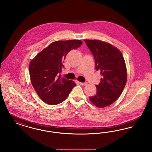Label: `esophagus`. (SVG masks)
<instances>
[{
  "label": "esophagus",
  "instance_id": "obj_1",
  "mask_svg": "<svg viewBox=\"0 0 152 152\" xmlns=\"http://www.w3.org/2000/svg\"><path fill=\"white\" fill-rule=\"evenodd\" d=\"M79 83L81 86H86L87 84V82H85V83Z\"/></svg>",
  "mask_w": 152,
  "mask_h": 152
}]
</instances>
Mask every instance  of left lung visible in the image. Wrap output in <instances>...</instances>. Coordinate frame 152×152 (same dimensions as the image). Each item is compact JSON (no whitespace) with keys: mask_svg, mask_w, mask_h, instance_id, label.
Wrapping results in <instances>:
<instances>
[{"mask_svg":"<svg viewBox=\"0 0 152 152\" xmlns=\"http://www.w3.org/2000/svg\"><path fill=\"white\" fill-rule=\"evenodd\" d=\"M84 42L94 55L96 71L102 76L96 86V94L89 99L97 107L104 108L116 101L123 92L127 80L125 60L121 52L110 44L97 40Z\"/></svg>","mask_w":152,"mask_h":152,"instance_id":"1","label":"left lung"}]
</instances>
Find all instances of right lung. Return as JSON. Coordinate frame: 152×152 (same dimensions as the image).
Listing matches in <instances>:
<instances>
[{
    "instance_id": "right-lung-1",
    "label": "right lung",
    "mask_w": 152,
    "mask_h": 152,
    "mask_svg": "<svg viewBox=\"0 0 152 152\" xmlns=\"http://www.w3.org/2000/svg\"><path fill=\"white\" fill-rule=\"evenodd\" d=\"M82 44L79 40L56 41L39 52L30 62L31 83L43 101L56 105L64 101L76 84L72 80L61 78L59 73L67 53Z\"/></svg>"
}]
</instances>
